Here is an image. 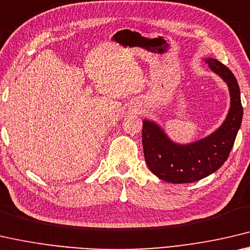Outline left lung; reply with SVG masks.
I'll return each mask as SVG.
<instances>
[{"label":"left lung","instance_id":"1","mask_svg":"<svg viewBox=\"0 0 250 250\" xmlns=\"http://www.w3.org/2000/svg\"><path fill=\"white\" fill-rule=\"evenodd\" d=\"M211 71L222 76L230 92V109L223 125L209 136L189 145L168 140L153 122H143L142 142L145 161L153 174L173 184L194 183L222 167L234 146L243 120L238 82L230 69L215 59H208Z\"/></svg>","mask_w":250,"mask_h":250}]
</instances>
